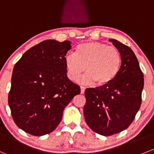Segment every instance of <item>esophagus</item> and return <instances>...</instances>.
I'll use <instances>...</instances> for the list:
<instances>
[{"instance_id": "1", "label": "esophagus", "mask_w": 154, "mask_h": 154, "mask_svg": "<svg viewBox=\"0 0 154 154\" xmlns=\"http://www.w3.org/2000/svg\"><path fill=\"white\" fill-rule=\"evenodd\" d=\"M85 87L80 86V93H81V94H84V92H85Z\"/></svg>"}]
</instances>
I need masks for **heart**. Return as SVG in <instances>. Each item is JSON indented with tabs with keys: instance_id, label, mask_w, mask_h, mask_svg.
Returning <instances> with one entry per match:
<instances>
[{
	"instance_id": "obj_1",
	"label": "heart",
	"mask_w": 154,
	"mask_h": 154,
	"mask_svg": "<svg viewBox=\"0 0 154 154\" xmlns=\"http://www.w3.org/2000/svg\"><path fill=\"white\" fill-rule=\"evenodd\" d=\"M64 61L67 76L71 80H78L86 69L88 74L80 79V82L86 84L94 82L95 85L103 86L112 82L117 75L121 66V55L114 46L89 41L78 45L75 54H66Z\"/></svg>"
}]
</instances>
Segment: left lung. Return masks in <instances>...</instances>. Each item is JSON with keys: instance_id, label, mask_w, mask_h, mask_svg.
Listing matches in <instances>:
<instances>
[{"instance_id": "1", "label": "left lung", "mask_w": 154, "mask_h": 154, "mask_svg": "<svg viewBox=\"0 0 154 154\" xmlns=\"http://www.w3.org/2000/svg\"><path fill=\"white\" fill-rule=\"evenodd\" d=\"M121 55V66L108 85L85 89V120L92 131L111 136L125 130L135 118L142 103L143 73L131 48L110 39Z\"/></svg>"}]
</instances>
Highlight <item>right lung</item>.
Listing matches in <instances>:
<instances>
[{"label":"right lung","mask_w":154,"mask_h":154,"mask_svg":"<svg viewBox=\"0 0 154 154\" xmlns=\"http://www.w3.org/2000/svg\"><path fill=\"white\" fill-rule=\"evenodd\" d=\"M71 42L46 40L26 51L13 69L8 103L18 128L33 136L52 132L66 106L80 93L67 77Z\"/></svg>","instance_id":"1"}]
</instances>
